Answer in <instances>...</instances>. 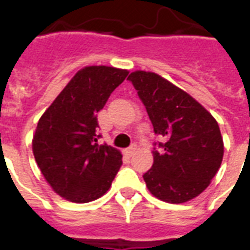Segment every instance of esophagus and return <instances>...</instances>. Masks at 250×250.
Listing matches in <instances>:
<instances>
[{"label": "esophagus", "mask_w": 250, "mask_h": 250, "mask_svg": "<svg viewBox=\"0 0 250 250\" xmlns=\"http://www.w3.org/2000/svg\"><path fill=\"white\" fill-rule=\"evenodd\" d=\"M135 150H136V145H131V146L127 149V153H128L129 156H132L133 153H135Z\"/></svg>", "instance_id": "esophagus-1"}]
</instances>
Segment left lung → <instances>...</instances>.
I'll return each mask as SVG.
<instances>
[{
	"mask_svg": "<svg viewBox=\"0 0 250 250\" xmlns=\"http://www.w3.org/2000/svg\"><path fill=\"white\" fill-rule=\"evenodd\" d=\"M145 105L153 128L164 137L144 174L149 192L161 201L183 204L209 187L223 160L218 122L190 94L156 72L137 70L127 78Z\"/></svg>",
	"mask_w": 250,
	"mask_h": 250,
	"instance_id": "1",
	"label": "left lung"
}]
</instances>
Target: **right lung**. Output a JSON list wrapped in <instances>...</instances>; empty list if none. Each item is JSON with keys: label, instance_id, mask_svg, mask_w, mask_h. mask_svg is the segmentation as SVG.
<instances>
[{"label": "right lung", "instance_id": "obj_1", "mask_svg": "<svg viewBox=\"0 0 250 250\" xmlns=\"http://www.w3.org/2000/svg\"><path fill=\"white\" fill-rule=\"evenodd\" d=\"M127 75V70L109 66L82 68L37 123L32 139L36 164L53 190L67 201L97 200L119 171L122 153L97 143V113Z\"/></svg>", "mask_w": 250, "mask_h": 250}]
</instances>
